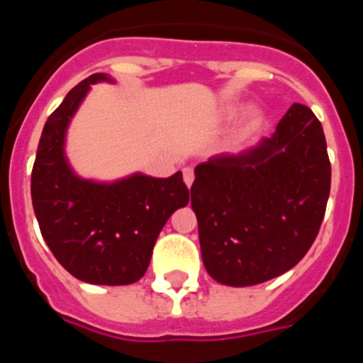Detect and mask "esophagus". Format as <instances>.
I'll list each match as a JSON object with an SVG mask.
<instances>
[{
	"mask_svg": "<svg viewBox=\"0 0 363 363\" xmlns=\"http://www.w3.org/2000/svg\"><path fill=\"white\" fill-rule=\"evenodd\" d=\"M184 182L187 187H191L192 182H194V171H192L191 167H185L184 169Z\"/></svg>",
	"mask_w": 363,
	"mask_h": 363,
	"instance_id": "1",
	"label": "esophagus"
}]
</instances>
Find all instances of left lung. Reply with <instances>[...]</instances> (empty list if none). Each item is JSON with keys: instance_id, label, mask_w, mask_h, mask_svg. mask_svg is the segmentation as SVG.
Masks as SVG:
<instances>
[{"instance_id": "left-lung-1", "label": "left lung", "mask_w": 363, "mask_h": 363, "mask_svg": "<svg viewBox=\"0 0 363 363\" xmlns=\"http://www.w3.org/2000/svg\"><path fill=\"white\" fill-rule=\"evenodd\" d=\"M191 205L201 258L223 285L247 287L300 262L318 236L331 191L322 123L293 104L271 138L194 169Z\"/></svg>"}]
</instances>
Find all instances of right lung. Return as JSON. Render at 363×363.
<instances>
[{
    "label": "right lung",
    "mask_w": 363,
    "mask_h": 363,
    "mask_svg": "<svg viewBox=\"0 0 363 363\" xmlns=\"http://www.w3.org/2000/svg\"><path fill=\"white\" fill-rule=\"evenodd\" d=\"M104 79L105 74H92L78 83L45 123L32 167V207L41 236L72 277L129 285L145 274L160 230L189 203V189L182 172L94 184L70 171L63 154L67 125L89 86Z\"/></svg>",
    "instance_id": "obj_1"
}]
</instances>
